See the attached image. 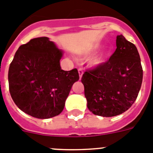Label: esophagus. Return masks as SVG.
Segmentation results:
<instances>
[{
	"mask_svg": "<svg viewBox=\"0 0 153 153\" xmlns=\"http://www.w3.org/2000/svg\"><path fill=\"white\" fill-rule=\"evenodd\" d=\"M78 73H79V79H81L82 78V76H83V71L82 69H79L78 70Z\"/></svg>",
	"mask_w": 153,
	"mask_h": 153,
	"instance_id": "34e87169",
	"label": "esophagus"
}]
</instances>
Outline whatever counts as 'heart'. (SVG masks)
Returning <instances> with one entry per match:
<instances>
[{
	"label": "heart",
	"mask_w": 153,
	"mask_h": 153,
	"mask_svg": "<svg viewBox=\"0 0 153 153\" xmlns=\"http://www.w3.org/2000/svg\"><path fill=\"white\" fill-rule=\"evenodd\" d=\"M100 44H96V45L93 46L91 48V50L89 52V54L92 55L94 53H96V51L100 48ZM108 54V51L106 49H103L102 51H101L98 54L93 56V57L89 60V66L93 68H96V67L100 66L101 64L104 63V61L106 60V58Z\"/></svg>",
	"instance_id": "b5f03b06"
}]
</instances>
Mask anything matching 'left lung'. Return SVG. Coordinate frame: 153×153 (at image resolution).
<instances>
[{
    "instance_id": "left-lung-1",
    "label": "left lung",
    "mask_w": 153,
    "mask_h": 153,
    "mask_svg": "<svg viewBox=\"0 0 153 153\" xmlns=\"http://www.w3.org/2000/svg\"><path fill=\"white\" fill-rule=\"evenodd\" d=\"M87 107L93 114L111 117L122 114L136 101L143 82V68L136 46L121 35L117 49L106 63L83 74Z\"/></svg>"
}]
</instances>
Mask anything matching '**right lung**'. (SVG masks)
<instances>
[{
    "label": "right lung",
    "instance_id": "add662e5",
    "mask_svg": "<svg viewBox=\"0 0 153 153\" xmlns=\"http://www.w3.org/2000/svg\"><path fill=\"white\" fill-rule=\"evenodd\" d=\"M63 51L48 37H37L19 47L8 71L10 96L19 109L31 117L49 119L63 111L77 69L64 71Z\"/></svg>",
    "mask_w": 153,
    "mask_h": 153
}]
</instances>
